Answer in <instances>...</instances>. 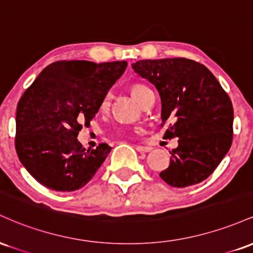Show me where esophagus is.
Wrapping results in <instances>:
<instances>
[{
  "instance_id": "34e87169",
  "label": "esophagus",
  "mask_w": 253,
  "mask_h": 253,
  "mask_svg": "<svg viewBox=\"0 0 253 253\" xmlns=\"http://www.w3.org/2000/svg\"><path fill=\"white\" fill-rule=\"evenodd\" d=\"M136 151H139V152H150L151 150H152V147L150 146H145V145H136Z\"/></svg>"
}]
</instances>
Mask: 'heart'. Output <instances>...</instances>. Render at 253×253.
<instances>
[{"mask_svg": "<svg viewBox=\"0 0 253 253\" xmlns=\"http://www.w3.org/2000/svg\"><path fill=\"white\" fill-rule=\"evenodd\" d=\"M147 90H150V89L147 88L146 85H144V84H134V85H133V88H132V94H133V96H134L139 102V101L141 100V97H143V95L147 91ZM108 103H109V95H107V96H104L103 101H102L103 108H104V107L108 106Z\"/></svg>", "mask_w": 253, "mask_h": 253, "instance_id": "heart-1", "label": "heart"}]
</instances>
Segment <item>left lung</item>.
Wrapping results in <instances>:
<instances>
[{
	"label": "left lung",
	"mask_w": 253,
	"mask_h": 253,
	"mask_svg": "<svg viewBox=\"0 0 253 253\" xmlns=\"http://www.w3.org/2000/svg\"><path fill=\"white\" fill-rule=\"evenodd\" d=\"M134 72L152 83L162 102L165 138H178L159 176L171 187L197 184L216 169L233 138L231 98L202 64L185 58L138 60Z\"/></svg>",
	"instance_id": "1"
}]
</instances>
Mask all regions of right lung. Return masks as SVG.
<instances>
[{
	"mask_svg": "<svg viewBox=\"0 0 253 253\" xmlns=\"http://www.w3.org/2000/svg\"><path fill=\"white\" fill-rule=\"evenodd\" d=\"M126 68L125 60H60L46 66L26 90L16 108L15 149L40 184L74 191L94 177L112 147L100 144L86 151L78 132L90 125Z\"/></svg>",
	"mask_w": 253,
	"mask_h": 253,
	"instance_id": "1",
	"label": "right lung"
}]
</instances>
